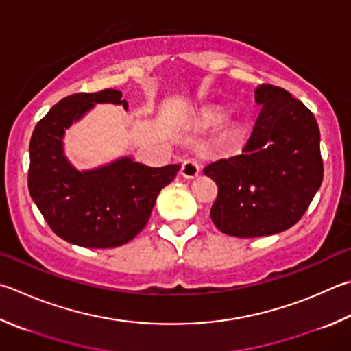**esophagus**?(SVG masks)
I'll return each instance as SVG.
<instances>
[{
    "mask_svg": "<svg viewBox=\"0 0 351 351\" xmlns=\"http://www.w3.org/2000/svg\"><path fill=\"white\" fill-rule=\"evenodd\" d=\"M199 164H197L195 159H187V161L182 162L181 167V175L184 178H189V180H193L197 175H199Z\"/></svg>",
    "mask_w": 351,
    "mask_h": 351,
    "instance_id": "1",
    "label": "esophagus"
}]
</instances>
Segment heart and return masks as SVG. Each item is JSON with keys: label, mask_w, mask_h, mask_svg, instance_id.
<instances>
[{"label": "heart", "mask_w": 351, "mask_h": 351, "mask_svg": "<svg viewBox=\"0 0 351 351\" xmlns=\"http://www.w3.org/2000/svg\"><path fill=\"white\" fill-rule=\"evenodd\" d=\"M221 121L219 114H215V113H210V114H204L202 118V124L204 125H213V124H218Z\"/></svg>", "instance_id": "b5f03b06"}]
</instances>
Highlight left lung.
Returning a JSON list of instances; mask_svg holds the SVG:
<instances>
[{
  "instance_id": "1",
  "label": "left lung",
  "mask_w": 351,
  "mask_h": 351,
  "mask_svg": "<svg viewBox=\"0 0 351 351\" xmlns=\"http://www.w3.org/2000/svg\"><path fill=\"white\" fill-rule=\"evenodd\" d=\"M254 101L261 112L241 155L204 167L218 184L213 224L237 238L270 237L295 226L324 176L313 113L271 84L258 86Z\"/></svg>"
}]
</instances>
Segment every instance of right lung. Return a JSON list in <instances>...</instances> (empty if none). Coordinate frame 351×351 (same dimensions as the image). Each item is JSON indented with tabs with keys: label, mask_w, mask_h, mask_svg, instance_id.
<instances>
[{
	"label": "right lung",
	"mask_w": 351,
	"mask_h": 351,
	"mask_svg": "<svg viewBox=\"0 0 351 351\" xmlns=\"http://www.w3.org/2000/svg\"><path fill=\"white\" fill-rule=\"evenodd\" d=\"M95 104L129 106L114 88L75 93L36 124L29 145V192L60 238L86 248H112L143 230L159 192L175 180L181 165L149 167L123 156L97 169H75L62 139Z\"/></svg>",
	"instance_id": "right-lung-1"
}]
</instances>
